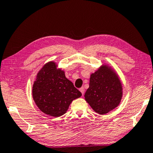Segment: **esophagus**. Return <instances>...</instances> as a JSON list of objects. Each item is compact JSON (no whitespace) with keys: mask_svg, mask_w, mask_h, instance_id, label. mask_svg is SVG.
Segmentation results:
<instances>
[{"mask_svg":"<svg viewBox=\"0 0 153 153\" xmlns=\"http://www.w3.org/2000/svg\"><path fill=\"white\" fill-rule=\"evenodd\" d=\"M79 91H81V93L82 94V95L84 94V92H85V90H84V87H81V88H79Z\"/></svg>","mask_w":153,"mask_h":153,"instance_id":"34e87169","label":"esophagus"}]
</instances>
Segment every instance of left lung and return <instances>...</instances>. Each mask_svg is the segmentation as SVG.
<instances>
[{"label": "left lung", "instance_id": "left-lung-1", "mask_svg": "<svg viewBox=\"0 0 153 153\" xmlns=\"http://www.w3.org/2000/svg\"><path fill=\"white\" fill-rule=\"evenodd\" d=\"M123 96L122 84L116 71L103 64L90 76L85 100L95 112L105 114L118 107Z\"/></svg>", "mask_w": 153, "mask_h": 153}]
</instances>
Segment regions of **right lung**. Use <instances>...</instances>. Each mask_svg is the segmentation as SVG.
Here are the masks:
<instances>
[{
  "label": "right lung",
  "mask_w": 153,
  "mask_h": 153,
  "mask_svg": "<svg viewBox=\"0 0 153 153\" xmlns=\"http://www.w3.org/2000/svg\"><path fill=\"white\" fill-rule=\"evenodd\" d=\"M32 96L41 112L59 117L67 112L73 100L80 98L81 93L66 78L65 71L58 68L54 61H50L37 73L32 86Z\"/></svg>",
  "instance_id": "obj_1"
}]
</instances>
